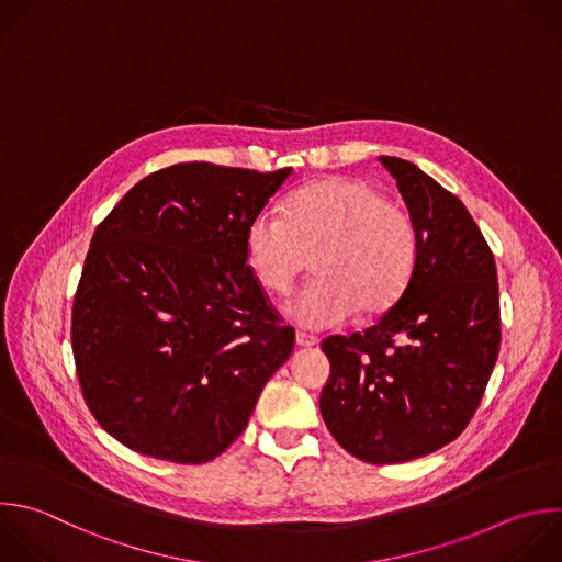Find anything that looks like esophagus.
<instances>
[{
    "label": "esophagus",
    "instance_id": "esophagus-1",
    "mask_svg": "<svg viewBox=\"0 0 562 562\" xmlns=\"http://www.w3.org/2000/svg\"><path fill=\"white\" fill-rule=\"evenodd\" d=\"M296 345L299 347H316L318 345V338L305 334V331H296Z\"/></svg>",
    "mask_w": 562,
    "mask_h": 562
}]
</instances>
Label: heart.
Segmentation results:
<instances>
[{"instance_id": "obj_1", "label": "heart", "mask_w": 562, "mask_h": 562, "mask_svg": "<svg viewBox=\"0 0 562 562\" xmlns=\"http://www.w3.org/2000/svg\"><path fill=\"white\" fill-rule=\"evenodd\" d=\"M417 231L406 211L369 182L325 178L261 211L246 233V257L259 285L285 294L314 257L318 279L285 303L305 329H329L358 307L378 314L406 290L417 261Z\"/></svg>"}]
</instances>
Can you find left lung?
<instances>
[{
    "label": "left lung",
    "mask_w": 562,
    "mask_h": 562,
    "mask_svg": "<svg viewBox=\"0 0 562 562\" xmlns=\"http://www.w3.org/2000/svg\"><path fill=\"white\" fill-rule=\"evenodd\" d=\"M417 231V261L375 325L329 336L321 413L336 441L367 463L439 450L474 415L501 345L494 257L461 204L413 162L380 156Z\"/></svg>",
    "instance_id": "1"
}]
</instances>
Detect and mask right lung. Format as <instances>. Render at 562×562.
I'll list each match as a JSON object with an SVG mask.
<instances>
[{
    "label": "right lung",
    "instance_id": "obj_1",
    "mask_svg": "<svg viewBox=\"0 0 562 562\" xmlns=\"http://www.w3.org/2000/svg\"><path fill=\"white\" fill-rule=\"evenodd\" d=\"M292 169L182 162L140 180L92 237L72 307L88 406L127 448L206 463L290 358L246 233Z\"/></svg>",
    "mask_w": 562,
    "mask_h": 562
}]
</instances>
